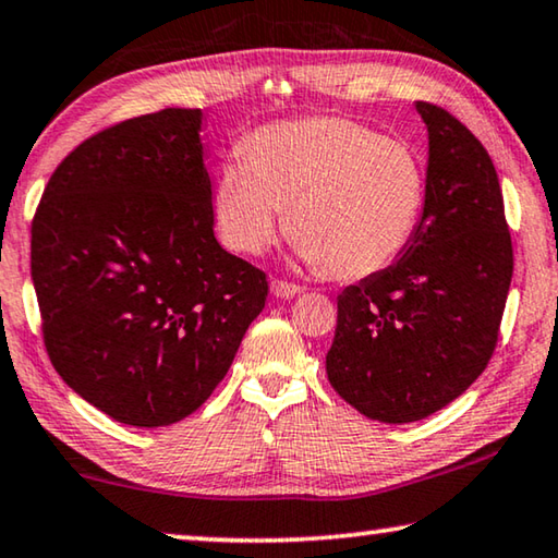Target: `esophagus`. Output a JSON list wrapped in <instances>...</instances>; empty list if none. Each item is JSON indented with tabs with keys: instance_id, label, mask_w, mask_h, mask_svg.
Masks as SVG:
<instances>
[{
	"instance_id": "34e87169",
	"label": "esophagus",
	"mask_w": 558,
	"mask_h": 558,
	"mask_svg": "<svg viewBox=\"0 0 558 558\" xmlns=\"http://www.w3.org/2000/svg\"><path fill=\"white\" fill-rule=\"evenodd\" d=\"M270 290L276 298H295L303 293V288L295 286V282H288V280H272Z\"/></svg>"
}]
</instances>
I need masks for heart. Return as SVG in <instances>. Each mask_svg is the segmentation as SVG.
<instances>
[{
	"mask_svg": "<svg viewBox=\"0 0 558 558\" xmlns=\"http://www.w3.org/2000/svg\"><path fill=\"white\" fill-rule=\"evenodd\" d=\"M427 173L402 138L342 117L263 126L220 168L216 226L231 251L260 255L288 223L305 263L338 278L390 268L417 233Z\"/></svg>",
	"mask_w": 558,
	"mask_h": 558,
	"instance_id": "1",
	"label": "heart"
}]
</instances>
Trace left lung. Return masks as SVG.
<instances>
[{
	"label": "left lung",
	"instance_id": "1",
	"mask_svg": "<svg viewBox=\"0 0 558 558\" xmlns=\"http://www.w3.org/2000/svg\"><path fill=\"white\" fill-rule=\"evenodd\" d=\"M427 123V193L412 243L390 268L338 295L325 369L369 420L417 422L457 400L489 365L514 251L489 154L441 106Z\"/></svg>",
	"mask_w": 558,
	"mask_h": 558
}]
</instances>
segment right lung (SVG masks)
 Returning a JSON list of instances; mask_svg holds the SVG:
<instances>
[{
    "mask_svg": "<svg viewBox=\"0 0 558 558\" xmlns=\"http://www.w3.org/2000/svg\"><path fill=\"white\" fill-rule=\"evenodd\" d=\"M201 109L109 126L57 166L32 220V280L61 379L131 427L208 400L265 307V272L220 247Z\"/></svg>",
    "mask_w": 558,
    "mask_h": 558,
    "instance_id": "obj_1",
    "label": "right lung"
}]
</instances>
